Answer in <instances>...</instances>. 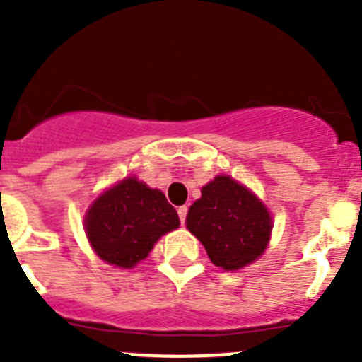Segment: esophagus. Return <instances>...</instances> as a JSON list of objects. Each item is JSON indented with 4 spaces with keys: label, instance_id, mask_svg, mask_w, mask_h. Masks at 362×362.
Segmentation results:
<instances>
[{
    "label": "esophagus",
    "instance_id": "obj_1",
    "mask_svg": "<svg viewBox=\"0 0 362 362\" xmlns=\"http://www.w3.org/2000/svg\"><path fill=\"white\" fill-rule=\"evenodd\" d=\"M177 214H179V221H181V225H185V219H187L188 209L183 204V206H179V209H177Z\"/></svg>",
    "mask_w": 362,
    "mask_h": 362
}]
</instances>
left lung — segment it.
Instances as JSON below:
<instances>
[{
	"label": "left lung",
	"instance_id": "8db88e82",
	"mask_svg": "<svg viewBox=\"0 0 362 362\" xmlns=\"http://www.w3.org/2000/svg\"><path fill=\"white\" fill-rule=\"evenodd\" d=\"M187 228L199 239L210 261L230 272L263 255L272 217L254 192L230 175H216L188 210Z\"/></svg>",
	"mask_w": 362,
	"mask_h": 362
}]
</instances>
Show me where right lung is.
<instances>
[{
  "label": "right lung",
  "instance_id": "1",
  "mask_svg": "<svg viewBox=\"0 0 362 362\" xmlns=\"http://www.w3.org/2000/svg\"><path fill=\"white\" fill-rule=\"evenodd\" d=\"M177 226V212L165 194L136 177L123 179L105 190L85 216L92 250L117 268L136 267L161 235Z\"/></svg>",
  "mask_w": 362,
  "mask_h": 362
}]
</instances>
